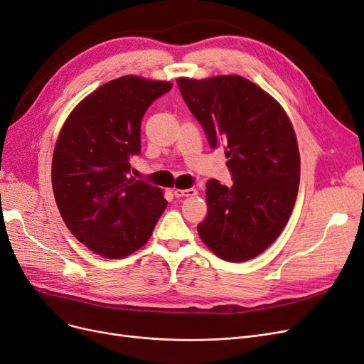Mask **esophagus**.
I'll return each instance as SVG.
<instances>
[{
    "label": "esophagus",
    "mask_w": 364,
    "mask_h": 364,
    "mask_svg": "<svg viewBox=\"0 0 364 364\" xmlns=\"http://www.w3.org/2000/svg\"><path fill=\"white\" fill-rule=\"evenodd\" d=\"M175 198H186V196H195L198 195L196 189H175L173 191Z\"/></svg>",
    "instance_id": "1"
}]
</instances>
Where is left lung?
Instances as JSON below:
<instances>
[{"label":"left lung","mask_w":364,"mask_h":364,"mask_svg":"<svg viewBox=\"0 0 364 364\" xmlns=\"http://www.w3.org/2000/svg\"><path fill=\"white\" fill-rule=\"evenodd\" d=\"M181 96L211 148L225 145L232 186L207 181L204 243L225 261L258 257L284 231L300 184V153L287 112L237 75L177 79Z\"/></svg>","instance_id":"obj_1"}]
</instances>
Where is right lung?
<instances>
[{
    "mask_svg": "<svg viewBox=\"0 0 364 364\" xmlns=\"http://www.w3.org/2000/svg\"><path fill=\"white\" fill-rule=\"evenodd\" d=\"M172 84L123 76L80 102L53 150L52 189L69 231L107 259L124 258L150 240L168 200L159 187L130 177L141 154V121Z\"/></svg>",
    "mask_w": 364,
    "mask_h": 364,
    "instance_id": "right-lung-1",
    "label": "right lung"
}]
</instances>
